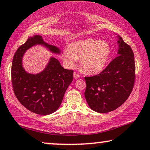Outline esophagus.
Wrapping results in <instances>:
<instances>
[{
  "mask_svg": "<svg viewBox=\"0 0 150 150\" xmlns=\"http://www.w3.org/2000/svg\"><path fill=\"white\" fill-rule=\"evenodd\" d=\"M74 78L75 79H77L79 78V75L76 74V72H74Z\"/></svg>",
  "mask_w": 150,
  "mask_h": 150,
  "instance_id": "esophagus-1",
  "label": "esophagus"
}]
</instances>
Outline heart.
<instances>
[{
    "instance_id": "heart-1",
    "label": "heart",
    "mask_w": 150,
    "mask_h": 150,
    "mask_svg": "<svg viewBox=\"0 0 150 150\" xmlns=\"http://www.w3.org/2000/svg\"><path fill=\"white\" fill-rule=\"evenodd\" d=\"M112 56V48L106 41L87 38L71 42L61 53V59L69 69L75 67L81 58V67L88 74L95 75L105 69Z\"/></svg>"
}]
</instances>
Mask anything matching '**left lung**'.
I'll list each match as a JSON object with an SVG mask.
<instances>
[{"mask_svg":"<svg viewBox=\"0 0 150 150\" xmlns=\"http://www.w3.org/2000/svg\"><path fill=\"white\" fill-rule=\"evenodd\" d=\"M117 57L100 74L85 77V97L89 108L98 113H108L125 103L131 94L135 79L134 56L120 36Z\"/></svg>","mask_w":150,"mask_h":150,"instance_id":"8db88e82","label":"left lung"}]
</instances>
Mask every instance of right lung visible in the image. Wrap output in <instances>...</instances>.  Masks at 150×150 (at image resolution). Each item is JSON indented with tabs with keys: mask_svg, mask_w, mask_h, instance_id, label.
Returning <instances> with one entry per match:
<instances>
[{
	"mask_svg": "<svg viewBox=\"0 0 150 150\" xmlns=\"http://www.w3.org/2000/svg\"><path fill=\"white\" fill-rule=\"evenodd\" d=\"M36 45L44 47L55 55L61 54L59 47L44 41L40 35L29 37L13 56L11 82L16 96L23 106L34 113L48 115L59 108L73 81V71L64 69L57 58L52 56L41 71L28 72L23 67V57L29 49Z\"/></svg>",
	"mask_w": 150,
	"mask_h": 150,
	"instance_id": "right-lung-1",
	"label": "right lung"
}]
</instances>
